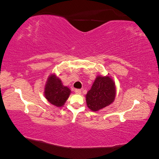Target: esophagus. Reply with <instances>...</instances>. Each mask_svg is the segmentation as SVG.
<instances>
[{"label": "esophagus", "mask_w": 159, "mask_h": 159, "mask_svg": "<svg viewBox=\"0 0 159 159\" xmlns=\"http://www.w3.org/2000/svg\"><path fill=\"white\" fill-rule=\"evenodd\" d=\"M74 91H75V93L77 94H81V89H75Z\"/></svg>", "instance_id": "34e87169"}]
</instances>
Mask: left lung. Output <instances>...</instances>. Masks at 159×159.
<instances>
[{
  "mask_svg": "<svg viewBox=\"0 0 159 159\" xmlns=\"http://www.w3.org/2000/svg\"><path fill=\"white\" fill-rule=\"evenodd\" d=\"M115 94L116 89L113 80L109 76L99 75L86 95V103L91 111H98L112 103Z\"/></svg>",
  "mask_w": 159,
  "mask_h": 159,
  "instance_id": "1",
  "label": "left lung"
}]
</instances>
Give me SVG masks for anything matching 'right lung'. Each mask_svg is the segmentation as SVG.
Segmentation results:
<instances>
[{
    "instance_id": "1",
    "label": "right lung",
    "mask_w": 159,
    "mask_h": 159,
    "mask_svg": "<svg viewBox=\"0 0 159 159\" xmlns=\"http://www.w3.org/2000/svg\"><path fill=\"white\" fill-rule=\"evenodd\" d=\"M70 93L71 90L63 85L58 77L54 74L48 77L44 88V95L51 104L56 107L63 106Z\"/></svg>"
}]
</instances>
